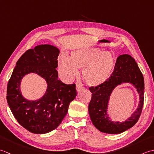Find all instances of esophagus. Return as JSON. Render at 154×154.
<instances>
[{
    "label": "esophagus",
    "instance_id": "obj_1",
    "mask_svg": "<svg viewBox=\"0 0 154 154\" xmlns=\"http://www.w3.org/2000/svg\"><path fill=\"white\" fill-rule=\"evenodd\" d=\"M83 89V87L80 84H77L76 85V89L77 91H79L81 89Z\"/></svg>",
    "mask_w": 154,
    "mask_h": 154
}]
</instances>
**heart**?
<instances>
[{
	"instance_id": "1",
	"label": "heart",
	"mask_w": 154,
	"mask_h": 154,
	"mask_svg": "<svg viewBox=\"0 0 154 154\" xmlns=\"http://www.w3.org/2000/svg\"><path fill=\"white\" fill-rule=\"evenodd\" d=\"M115 66V59L110 52L97 49L80 48L71 52V59L61 55L59 69L66 79L71 80L82 68V77L90 86H97L105 82L111 76Z\"/></svg>"
}]
</instances>
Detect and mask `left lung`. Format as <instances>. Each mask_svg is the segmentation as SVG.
Listing matches in <instances>:
<instances>
[{
  "label": "left lung",
  "mask_w": 154,
  "mask_h": 154,
  "mask_svg": "<svg viewBox=\"0 0 154 154\" xmlns=\"http://www.w3.org/2000/svg\"><path fill=\"white\" fill-rule=\"evenodd\" d=\"M122 82L132 84L140 94V102L135 112L125 122H114L109 119L107 107L113 89ZM92 93L89 112L94 126L99 131L107 134H120L132 128L141 115L144 97V79L134 59L124 54L117 58L114 71L105 82L96 87H90Z\"/></svg>",
  "instance_id": "1"
}]
</instances>
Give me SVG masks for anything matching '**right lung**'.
Here are the masks:
<instances>
[{
	"label": "right lung",
	"mask_w": 154,
	"mask_h": 154,
	"mask_svg": "<svg viewBox=\"0 0 154 154\" xmlns=\"http://www.w3.org/2000/svg\"><path fill=\"white\" fill-rule=\"evenodd\" d=\"M60 50L51 45H39L27 50L16 62L7 85L6 99L18 122L34 134L48 133L60 125L77 96L75 84L58 80L57 57ZM34 72L48 83L45 95L36 101L22 97L19 85L25 74Z\"/></svg>",
	"instance_id": "add662e5"
}]
</instances>
